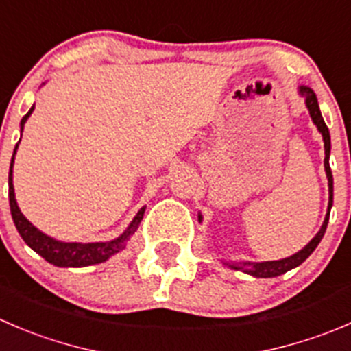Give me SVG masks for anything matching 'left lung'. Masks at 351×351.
Listing matches in <instances>:
<instances>
[{
  "label": "left lung",
  "mask_w": 351,
  "mask_h": 351,
  "mask_svg": "<svg viewBox=\"0 0 351 351\" xmlns=\"http://www.w3.org/2000/svg\"><path fill=\"white\" fill-rule=\"evenodd\" d=\"M300 94L305 96V104L308 108V113H311L312 121L317 125L319 132L322 134V141H324V168H326V175H328V182H329V209L332 206V173L331 168H329V151H331V138H329V130L326 127L324 120L321 117V111H319V104H317V97H315L314 90L308 89V87H300ZM329 209L328 214H326V219L322 223V228L319 230V233L312 238L311 243L307 245L305 248H302L300 252H297L295 255L287 258H281V261H271V262H240V264H233V269H241L243 273L252 274L255 278H274L280 276V274H285L287 271L293 269V267L300 266L302 262L315 250V247L319 245V241L322 240L326 233V228H328V221H329Z\"/></svg>",
  "instance_id": "obj_1"
}]
</instances>
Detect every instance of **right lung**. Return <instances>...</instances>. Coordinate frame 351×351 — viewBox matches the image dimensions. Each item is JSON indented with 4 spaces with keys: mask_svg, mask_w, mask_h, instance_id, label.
<instances>
[{
    "mask_svg": "<svg viewBox=\"0 0 351 351\" xmlns=\"http://www.w3.org/2000/svg\"><path fill=\"white\" fill-rule=\"evenodd\" d=\"M34 111V106L30 108L29 113L22 118V127L25 125L27 118L30 117V113ZM19 147V144H16ZM15 151H13V158H15ZM13 166V159H12ZM12 166H10V176H8V197H10V210H12L13 223H15L16 230H19L20 237L23 238L27 245L32 248L34 252L40 255V257L46 258L47 262L54 264V266L60 267H84L90 266V264H99L104 262L108 257H111L113 254H118L120 250L125 248V241L128 240L132 233L137 230L138 223L144 217L145 207H142L137 213V216L134 217L130 226L127 228L123 234L120 238L113 241H106V243H64V241L53 240L47 234L40 233L32 223L27 221V217L20 213L19 206H16L15 200V192H13V183H12Z\"/></svg>",
    "mask_w": 351,
    "mask_h": 351,
    "instance_id": "right-lung-1",
    "label": "right lung"
}]
</instances>
